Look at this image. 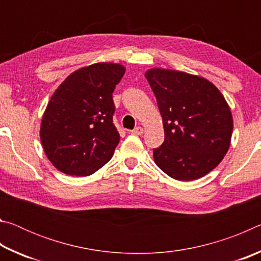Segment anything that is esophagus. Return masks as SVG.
Segmentation results:
<instances>
[{
	"label": "esophagus",
	"instance_id": "1",
	"mask_svg": "<svg viewBox=\"0 0 261 261\" xmlns=\"http://www.w3.org/2000/svg\"><path fill=\"white\" fill-rule=\"evenodd\" d=\"M131 132H132V134H134V135L139 136V135H143L144 130H143V127H141V126H137V127H135V129L132 130Z\"/></svg>",
	"mask_w": 261,
	"mask_h": 261
}]
</instances>
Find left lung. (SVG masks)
<instances>
[{"label":"left lung","instance_id":"obj_1","mask_svg":"<svg viewBox=\"0 0 261 261\" xmlns=\"http://www.w3.org/2000/svg\"><path fill=\"white\" fill-rule=\"evenodd\" d=\"M162 116L165 141L153 149L154 161L171 178L193 180L222 161L232 135L226 99L205 78L152 69L145 73Z\"/></svg>","mask_w":261,"mask_h":261}]
</instances>
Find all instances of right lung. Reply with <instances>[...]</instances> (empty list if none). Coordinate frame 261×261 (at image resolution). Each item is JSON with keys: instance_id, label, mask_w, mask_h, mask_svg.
Segmentation results:
<instances>
[{"instance_id": "add662e5", "label": "right lung", "mask_w": 261, "mask_h": 261, "mask_svg": "<svg viewBox=\"0 0 261 261\" xmlns=\"http://www.w3.org/2000/svg\"><path fill=\"white\" fill-rule=\"evenodd\" d=\"M124 72L120 64H92L70 74L53 94L40 138L47 158L62 173L88 176L112 159L120 141L113 92Z\"/></svg>"}]
</instances>
